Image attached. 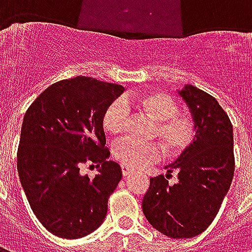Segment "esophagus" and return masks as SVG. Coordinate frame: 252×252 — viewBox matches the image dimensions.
I'll list each match as a JSON object with an SVG mask.
<instances>
[{"label": "esophagus", "mask_w": 252, "mask_h": 252, "mask_svg": "<svg viewBox=\"0 0 252 252\" xmlns=\"http://www.w3.org/2000/svg\"><path fill=\"white\" fill-rule=\"evenodd\" d=\"M121 173H123V175H124V177H126V175L131 174L132 170L129 169V167H126V166H121Z\"/></svg>", "instance_id": "34e87169"}]
</instances>
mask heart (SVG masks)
Returning <instances> with one entry per match:
<instances>
[{
	"mask_svg": "<svg viewBox=\"0 0 252 252\" xmlns=\"http://www.w3.org/2000/svg\"><path fill=\"white\" fill-rule=\"evenodd\" d=\"M128 102L137 105L158 121L155 135H158L170 154L182 153L194 142L195 123L193 119L178 113V102L162 90L131 93L128 94L126 99H113L102 115L104 129L112 136L121 135L126 131L129 117ZM112 155L123 166L140 169L150 162L159 160L163 151L158 143H140L132 139H124L113 146Z\"/></svg>",
	"mask_w": 252,
	"mask_h": 252,
	"instance_id": "heart-1",
	"label": "heart"
}]
</instances>
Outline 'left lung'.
<instances>
[{"label":"left lung","instance_id":"obj_1","mask_svg":"<svg viewBox=\"0 0 252 252\" xmlns=\"http://www.w3.org/2000/svg\"><path fill=\"white\" fill-rule=\"evenodd\" d=\"M180 95L195 123V137L174 163L166 166V177L150 180L142 202L143 213L159 232L174 239L194 238L209 227L229 190L235 171L233 129L217 99L191 85ZM173 171L179 182L169 186Z\"/></svg>","mask_w":252,"mask_h":252}]
</instances>
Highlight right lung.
Returning <instances> with one entry per match:
<instances>
[{"instance_id": "add662e5", "label": "right lung", "mask_w": 252, "mask_h": 252, "mask_svg": "<svg viewBox=\"0 0 252 252\" xmlns=\"http://www.w3.org/2000/svg\"><path fill=\"white\" fill-rule=\"evenodd\" d=\"M123 92L121 85L90 77L63 79L25 112L17 150L20 182L35 216L59 238H83L104 222L121 169L108 160L102 115ZM83 163L97 164L93 180L79 173Z\"/></svg>"}]
</instances>
